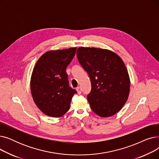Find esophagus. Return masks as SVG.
<instances>
[{
  "label": "esophagus",
  "mask_w": 159,
  "mask_h": 159,
  "mask_svg": "<svg viewBox=\"0 0 159 159\" xmlns=\"http://www.w3.org/2000/svg\"><path fill=\"white\" fill-rule=\"evenodd\" d=\"M77 93H78V94H81V93H82V91H81V89H80V87H77Z\"/></svg>",
  "instance_id": "1"
}]
</instances>
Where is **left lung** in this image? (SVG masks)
I'll list each match as a JSON object with an SVG mask.
<instances>
[{"label":"left lung","instance_id":"1","mask_svg":"<svg viewBox=\"0 0 159 159\" xmlns=\"http://www.w3.org/2000/svg\"><path fill=\"white\" fill-rule=\"evenodd\" d=\"M77 57L90 78L87 98L91 110L101 117L117 113L127 101L130 86L128 70L119 56L110 50L80 47Z\"/></svg>","mask_w":159,"mask_h":159}]
</instances>
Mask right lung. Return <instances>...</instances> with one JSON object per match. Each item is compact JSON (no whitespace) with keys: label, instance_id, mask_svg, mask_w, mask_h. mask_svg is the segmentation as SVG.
Listing matches in <instances>:
<instances>
[{"label":"right lung","instance_id":"obj_1","mask_svg":"<svg viewBox=\"0 0 159 159\" xmlns=\"http://www.w3.org/2000/svg\"><path fill=\"white\" fill-rule=\"evenodd\" d=\"M76 48L56 50L40 57L33 69L30 87L33 100L46 115L60 117L70 109L77 91L70 86L66 70L73 58Z\"/></svg>","mask_w":159,"mask_h":159}]
</instances>
